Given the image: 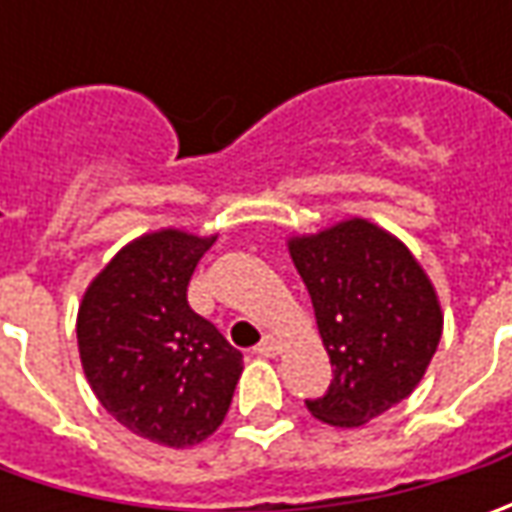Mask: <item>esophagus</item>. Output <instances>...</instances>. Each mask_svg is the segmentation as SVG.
Here are the masks:
<instances>
[{
  "label": "esophagus",
  "instance_id": "34e87169",
  "mask_svg": "<svg viewBox=\"0 0 512 512\" xmlns=\"http://www.w3.org/2000/svg\"><path fill=\"white\" fill-rule=\"evenodd\" d=\"M279 350H282V344H279V339H273V336H265L262 342L256 344V353H259V356H265V359L279 356Z\"/></svg>",
  "mask_w": 512,
  "mask_h": 512
}]
</instances>
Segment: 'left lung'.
I'll return each instance as SVG.
<instances>
[{
    "instance_id": "1",
    "label": "left lung",
    "mask_w": 512,
    "mask_h": 512,
    "mask_svg": "<svg viewBox=\"0 0 512 512\" xmlns=\"http://www.w3.org/2000/svg\"><path fill=\"white\" fill-rule=\"evenodd\" d=\"M287 247L336 367L325 396L307 399V410L336 427L382 416L422 382L442 339V307L427 273L367 219L293 236Z\"/></svg>"
}]
</instances>
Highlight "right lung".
Returning a JSON list of instances; mask_svg holds the SVG:
<instances>
[{
    "label": "right lung",
    "mask_w": 512,
    "mask_h": 512,
    "mask_svg": "<svg viewBox=\"0 0 512 512\" xmlns=\"http://www.w3.org/2000/svg\"><path fill=\"white\" fill-rule=\"evenodd\" d=\"M216 236L156 230L90 282L76 339L90 390L130 433L165 447L205 442L225 422L242 353L193 313L187 285Z\"/></svg>",
    "instance_id": "add662e5"
}]
</instances>
